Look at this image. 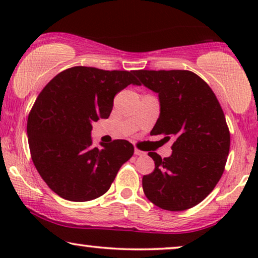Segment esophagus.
Segmentation results:
<instances>
[{"label": "esophagus", "mask_w": 258, "mask_h": 258, "mask_svg": "<svg viewBox=\"0 0 258 258\" xmlns=\"http://www.w3.org/2000/svg\"><path fill=\"white\" fill-rule=\"evenodd\" d=\"M134 153H135L136 156H144V155H146V153H144V151H142V150H140L139 148H135Z\"/></svg>", "instance_id": "esophagus-1"}]
</instances>
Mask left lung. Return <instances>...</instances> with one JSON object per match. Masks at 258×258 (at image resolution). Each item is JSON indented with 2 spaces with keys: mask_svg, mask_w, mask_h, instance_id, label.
Returning a JSON list of instances; mask_svg holds the SVG:
<instances>
[{
  "mask_svg": "<svg viewBox=\"0 0 258 258\" xmlns=\"http://www.w3.org/2000/svg\"><path fill=\"white\" fill-rule=\"evenodd\" d=\"M158 94L161 114L150 135L174 139L171 156L148 153L154 171L144 175V195L164 210L183 211L202 202L220 181L230 149L224 112L206 81L189 70H135Z\"/></svg>",
  "mask_w": 258,
  "mask_h": 258,
  "instance_id": "8db88e82",
  "label": "left lung"
}]
</instances>
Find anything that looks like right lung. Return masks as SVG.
<instances>
[{"label": "right lung", "mask_w": 258, "mask_h": 258, "mask_svg": "<svg viewBox=\"0 0 258 258\" xmlns=\"http://www.w3.org/2000/svg\"><path fill=\"white\" fill-rule=\"evenodd\" d=\"M134 72L72 67L37 96L27 122L31 160L62 199L86 202L102 196L133 156L134 146L125 140L95 148L90 132L91 123L109 117L116 94L139 86Z\"/></svg>", "instance_id": "obj_1"}]
</instances>
